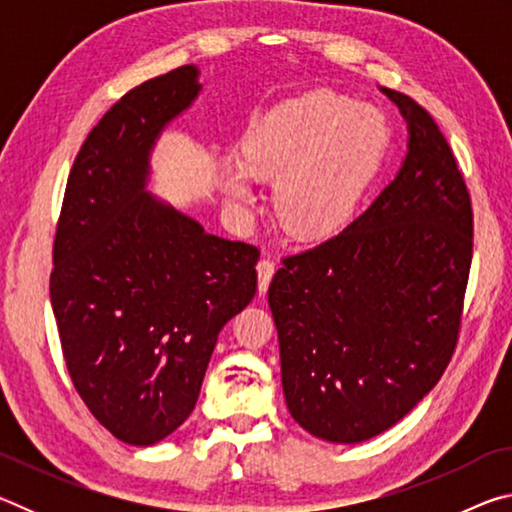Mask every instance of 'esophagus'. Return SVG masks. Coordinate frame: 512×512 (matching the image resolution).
Here are the masks:
<instances>
[{
  "instance_id": "esophagus-1",
  "label": "esophagus",
  "mask_w": 512,
  "mask_h": 512,
  "mask_svg": "<svg viewBox=\"0 0 512 512\" xmlns=\"http://www.w3.org/2000/svg\"><path fill=\"white\" fill-rule=\"evenodd\" d=\"M273 273H275L273 259H268V257L259 259V262H257V289H259V293H266L268 284H271V280H273Z\"/></svg>"
}]
</instances>
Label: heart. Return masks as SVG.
Returning <instances> with one entry per match:
<instances>
[{"label":"heart","instance_id":"heart-1","mask_svg":"<svg viewBox=\"0 0 512 512\" xmlns=\"http://www.w3.org/2000/svg\"><path fill=\"white\" fill-rule=\"evenodd\" d=\"M386 112L332 90L284 101L248 135L246 162H230L232 203H255L259 180H275V214L298 239H323L350 221L384 158Z\"/></svg>","mask_w":512,"mask_h":512}]
</instances>
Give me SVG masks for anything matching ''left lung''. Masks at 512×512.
<instances>
[{
    "label": "left lung",
    "instance_id": "1",
    "mask_svg": "<svg viewBox=\"0 0 512 512\" xmlns=\"http://www.w3.org/2000/svg\"><path fill=\"white\" fill-rule=\"evenodd\" d=\"M406 121L397 176L334 239L284 259L268 287L291 418L327 443L391 429L443 377L472 264V205L436 121Z\"/></svg>",
    "mask_w": 512,
    "mask_h": 512
}]
</instances>
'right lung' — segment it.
<instances>
[{
    "label": "right lung",
    "mask_w": 512,
    "mask_h": 512,
    "mask_svg": "<svg viewBox=\"0 0 512 512\" xmlns=\"http://www.w3.org/2000/svg\"><path fill=\"white\" fill-rule=\"evenodd\" d=\"M196 65L124 94L76 155L54 241L51 307L69 377L121 443L194 411L216 336L257 291L259 250L151 194V155L203 85Z\"/></svg>",
    "instance_id": "add662e5"
}]
</instances>
